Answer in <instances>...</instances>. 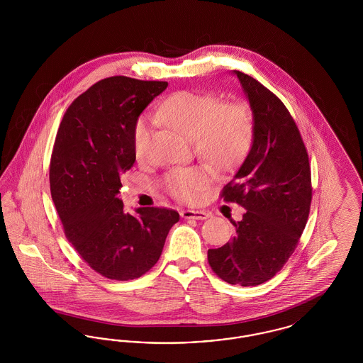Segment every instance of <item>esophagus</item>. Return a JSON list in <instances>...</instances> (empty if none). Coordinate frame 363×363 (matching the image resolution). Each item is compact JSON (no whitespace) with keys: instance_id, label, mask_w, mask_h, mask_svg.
<instances>
[{"instance_id":"obj_1","label":"esophagus","mask_w":363,"mask_h":363,"mask_svg":"<svg viewBox=\"0 0 363 363\" xmlns=\"http://www.w3.org/2000/svg\"><path fill=\"white\" fill-rule=\"evenodd\" d=\"M181 216L184 219H196V220H204L211 216V213L207 211H191V209H185L181 212Z\"/></svg>"}]
</instances>
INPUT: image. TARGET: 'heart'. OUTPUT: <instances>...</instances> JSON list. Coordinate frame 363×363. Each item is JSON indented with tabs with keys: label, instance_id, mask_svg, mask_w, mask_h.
<instances>
[{
	"label": "heart",
	"instance_id": "obj_1",
	"mask_svg": "<svg viewBox=\"0 0 363 363\" xmlns=\"http://www.w3.org/2000/svg\"><path fill=\"white\" fill-rule=\"evenodd\" d=\"M156 117L193 140L196 154L218 172L231 170L241 163L253 135L250 108L242 102H222L212 94L175 92L157 107ZM150 135V118L138 117L132 133L138 159L147 154ZM209 174L206 166L177 167L163 177V188L179 201L196 203L207 188Z\"/></svg>",
	"mask_w": 363,
	"mask_h": 363
}]
</instances>
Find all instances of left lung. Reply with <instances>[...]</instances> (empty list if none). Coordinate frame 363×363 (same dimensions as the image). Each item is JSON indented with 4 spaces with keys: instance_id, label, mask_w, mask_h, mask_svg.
Listing matches in <instances>:
<instances>
[{
    "instance_id": "obj_1",
    "label": "left lung",
    "mask_w": 363,
    "mask_h": 363,
    "mask_svg": "<svg viewBox=\"0 0 363 363\" xmlns=\"http://www.w3.org/2000/svg\"><path fill=\"white\" fill-rule=\"evenodd\" d=\"M234 73L253 111V144L220 197L246 212L233 223L235 235L208 250V262L222 280L246 287L272 279L291 257L311 212V174L287 107L252 76Z\"/></svg>"
}]
</instances>
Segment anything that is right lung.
<instances>
[{
    "mask_svg": "<svg viewBox=\"0 0 363 363\" xmlns=\"http://www.w3.org/2000/svg\"><path fill=\"white\" fill-rule=\"evenodd\" d=\"M167 82L107 77L79 95L60 123L50 159V191L65 237L99 275L132 280L160 257L179 213L138 208L125 213L117 197L133 167V126Z\"/></svg>",
    "mask_w": 363,
    "mask_h": 363,
    "instance_id": "1",
    "label": "right lung"
}]
</instances>
